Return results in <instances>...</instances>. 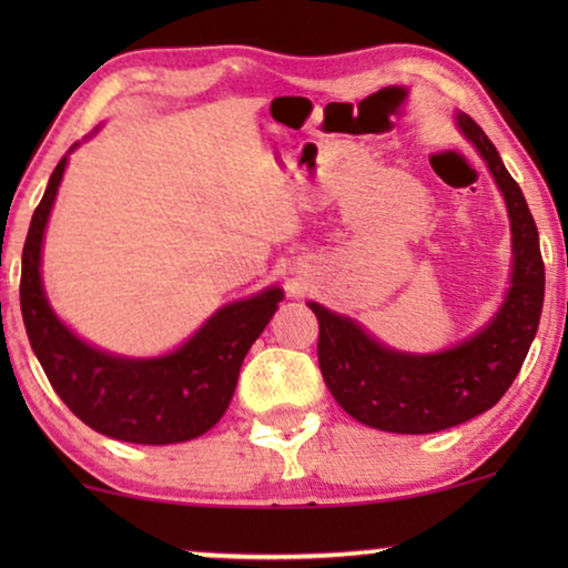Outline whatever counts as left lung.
I'll return each instance as SVG.
<instances>
[{"label": "left lung", "mask_w": 568, "mask_h": 568, "mask_svg": "<svg viewBox=\"0 0 568 568\" xmlns=\"http://www.w3.org/2000/svg\"><path fill=\"white\" fill-rule=\"evenodd\" d=\"M457 124L488 163L509 210L511 288L494 320L449 351L413 355L376 343L351 316L308 304L320 320L316 353L332 397L363 426L389 434H436L490 410L517 379L540 324L546 267L538 225L486 132L467 113Z\"/></svg>", "instance_id": "obj_1"}]
</instances>
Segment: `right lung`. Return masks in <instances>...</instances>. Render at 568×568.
<instances>
[{"label": "right lung", "instance_id": "add662e5", "mask_svg": "<svg viewBox=\"0 0 568 568\" xmlns=\"http://www.w3.org/2000/svg\"><path fill=\"white\" fill-rule=\"evenodd\" d=\"M64 165L67 155L51 173L22 246L20 308L38 363L62 403L98 434L153 447L202 436L229 410L241 363L277 312L283 291L267 288L223 306L161 358H121L82 343L59 322L41 283L43 231Z\"/></svg>", "mask_w": 568, "mask_h": 568}]
</instances>
